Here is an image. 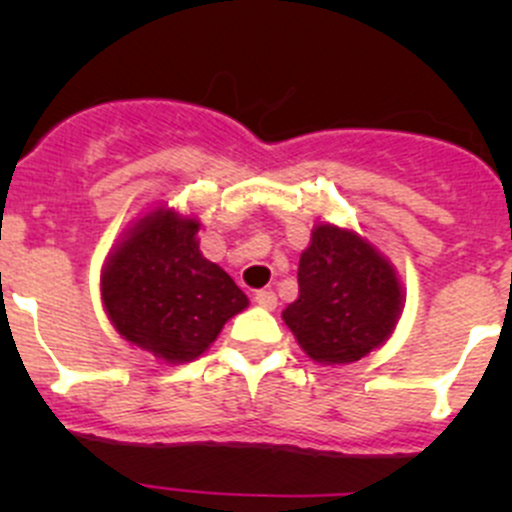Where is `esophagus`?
<instances>
[{
    "instance_id": "obj_1",
    "label": "esophagus",
    "mask_w": 512,
    "mask_h": 512,
    "mask_svg": "<svg viewBox=\"0 0 512 512\" xmlns=\"http://www.w3.org/2000/svg\"><path fill=\"white\" fill-rule=\"evenodd\" d=\"M255 302L260 304L262 309H275L277 307V294L272 292V289H260V292L255 294Z\"/></svg>"
}]
</instances>
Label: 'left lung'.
<instances>
[{
  "instance_id": "obj_1",
  "label": "left lung",
  "mask_w": 512,
  "mask_h": 512,
  "mask_svg": "<svg viewBox=\"0 0 512 512\" xmlns=\"http://www.w3.org/2000/svg\"><path fill=\"white\" fill-rule=\"evenodd\" d=\"M299 297L282 312L317 364H352L394 334L406 292L394 265L352 230L314 225L299 257Z\"/></svg>"
}]
</instances>
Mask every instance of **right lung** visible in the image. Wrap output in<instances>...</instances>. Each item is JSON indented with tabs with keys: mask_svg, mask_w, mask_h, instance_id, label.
Segmentation results:
<instances>
[{
	"mask_svg": "<svg viewBox=\"0 0 512 512\" xmlns=\"http://www.w3.org/2000/svg\"><path fill=\"white\" fill-rule=\"evenodd\" d=\"M200 220L158 205L108 252L101 299L116 332L165 364L198 359L227 319L250 304L220 265L205 260Z\"/></svg>",
	"mask_w": 512,
	"mask_h": 512,
	"instance_id": "right-lung-1",
	"label": "right lung"
}]
</instances>
